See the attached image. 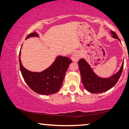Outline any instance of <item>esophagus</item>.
<instances>
[{
    "label": "esophagus",
    "mask_w": 129,
    "mask_h": 129,
    "mask_svg": "<svg viewBox=\"0 0 129 129\" xmlns=\"http://www.w3.org/2000/svg\"><path fill=\"white\" fill-rule=\"evenodd\" d=\"M81 54L79 53V52H76V53H74L72 56L71 58L72 60L74 62H77L79 60L80 58H81Z\"/></svg>",
    "instance_id": "obj_1"
}]
</instances>
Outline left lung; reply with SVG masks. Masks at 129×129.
Here are the masks:
<instances>
[{"label": "left lung", "mask_w": 129, "mask_h": 129, "mask_svg": "<svg viewBox=\"0 0 129 129\" xmlns=\"http://www.w3.org/2000/svg\"><path fill=\"white\" fill-rule=\"evenodd\" d=\"M113 37L119 40L115 32L112 31ZM123 63L119 71L114 76L108 78L99 77L94 73L92 69L84 59H80L78 61L81 76L82 84L87 90L91 93H100L108 91L117 84L122 75L123 68Z\"/></svg>", "instance_id": "8db88e82"}]
</instances>
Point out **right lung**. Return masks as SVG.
I'll list each match as a JSON object with an SVG mask.
<instances>
[{
    "label": "right lung",
    "instance_id": "add662e5",
    "mask_svg": "<svg viewBox=\"0 0 129 129\" xmlns=\"http://www.w3.org/2000/svg\"><path fill=\"white\" fill-rule=\"evenodd\" d=\"M39 37L36 32L28 35L26 39L30 37ZM19 53V65L24 80L28 86L40 94L49 95L59 90L69 64L72 61L67 57L59 56L51 67L40 73L32 72L23 67Z\"/></svg>",
    "mask_w": 129,
    "mask_h": 129
}]
</instances>
